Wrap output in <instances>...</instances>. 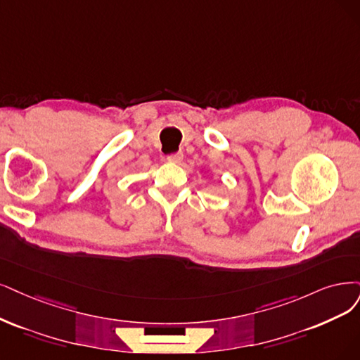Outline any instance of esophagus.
Listing matches in <instances>:
<instances>
[{
  "label": "esophagus",
  "instance_id": "esophagus-1",
  "mask_svg": "<svg viewBox=\"0 0 360 360\" xmlns=\"http://www.w3.org/2000/svg\"><path fill=\"white\" fill-rule=\"evenodd\" d=\"M184 158V154L181 151H176V153H172L167 155V160L170 163H181Z\"/></svg>",
  "mask_w": 360,
  "mask_h": 360
}]
</instances>
